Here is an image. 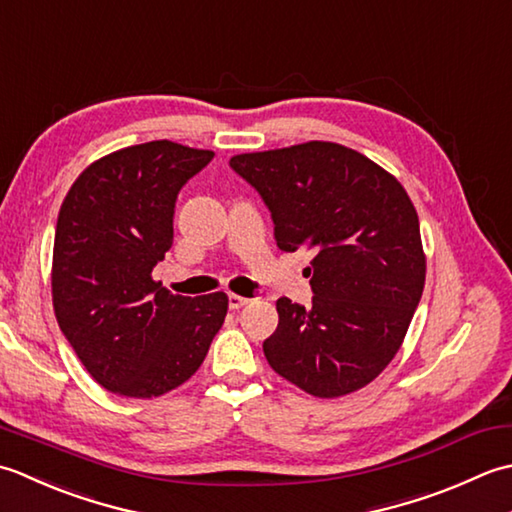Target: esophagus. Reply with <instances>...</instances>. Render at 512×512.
I'll list each match as a JSON object with an SVG mask.
<instances>
[{
  "label": "esophagus",
  "mask_w": 512,
  "mask_h": 512,
  "mask_svg": "<svg viewBox=\"0 0 512 512\" xmlns=\"http://www.w3.org/2000/svg\"><path fill=\"white\" fill-rule=\"evenodd\" d=\"M249 302V298L238 296V294H229V309H241Z\"/></svg>",
  "instance_id": "34e87169"
}]
</instances>
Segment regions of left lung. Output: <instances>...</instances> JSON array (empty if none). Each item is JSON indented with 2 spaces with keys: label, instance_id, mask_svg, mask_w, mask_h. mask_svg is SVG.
Wrapping results in <instances>:
<instances>
[{
  "label": "left lung",
  "instance_id": "8db88e82",
  "mask_svg": "<svg viewBox=\"0 0 512 512\" xmlns=\"http://www.w3.org/2000/svg\"><path fill=\"white\" fill-rule=\"evenodd\" d=\"M229 165L256 187L283 252L311 249V307L276 302L263 342L269 367L316 398L367 387L402 347L422 298L420 221L393 174L331 141L236 154Z\"/></svg>",
  "mask_w": 512,
  "mask_h": 512
}]
</instances>
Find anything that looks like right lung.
<instances>
[{
	"mask_svg": "<svg viewBox=\"0 0 512 512\" xmlns=\"http://www.w3.org/2000/svg\"><path fill=\"white\" fill-rule=\"evenodd\" d=\"M212 150L150 141L101 156L61 203L52 249L59 329L103 389L159 398L201 367L227 316V294H170L152 269L174 238L181 187Z\"/></svg>",
	"mask_w": 512,
	"mask_h": 512,
	"instance_id": "obj_1",
	"label": "right lung"
}]
</instances>
